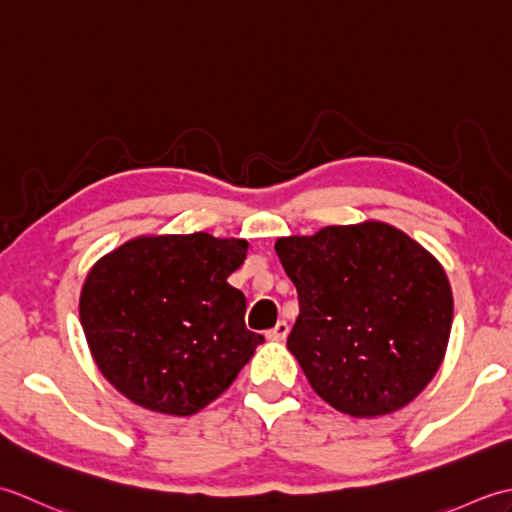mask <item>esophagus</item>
<instances>
[{"instance_id": "1", "label": "esophagus", "mask_w": 512, "mask_h": 512, "mask_svg": "<svg viewBox=\"0 0 512 512\" xmlns=\"http://www.w3.org/2000/svg\"><path fill=\"white\" fill-rule=\"evenodd\" d=\"M288 332H290L288 323H286V321H279L273 330H268V332H266V336H268L270 341H284L286 336H288Z\"/></svg>"}]
</instances>
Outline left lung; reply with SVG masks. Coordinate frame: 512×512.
I'll use <instances>...</instances> for the list:
<instances>
[{"label": "left lung", "instance_id": "left-lung-1", "mask_svg": "<svg viewBox=\"0 0 512 512\" xmlns=\"http://www.w3.org/2000/svg\"><path fill=\"white\" fill-rule=\"evenodd\" d=\"M275 250L299 297L286 345L325 402L374 418L429 385L453 321L436 257L383 222L281 237Z\"/></svg>", "mask_w": 512, "mask_h": 512}]
</instances>
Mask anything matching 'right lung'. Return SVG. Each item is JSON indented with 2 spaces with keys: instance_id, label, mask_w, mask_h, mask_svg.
Segmentation results:
<instances>
[{
  "instance_id": "1",
  "label": "right lung",
  "mask_w": 512,
  "mask_h": 512,
  "mask_svg": "<svg viewBox=\"0 0 512 512\" xmlns=\"http://www.w3.org/2000/svg\"><path fill=\"white\" fill-rule=\"evenodd\" d=\"M244 239L138 237L85 279L79 314L96 365L136 405L191 416L231 387L264 336L228 284Z\"/></svg>"
}]
</instances>
